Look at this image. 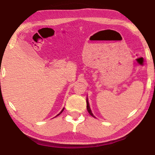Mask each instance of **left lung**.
Returning a JSON list of instances; mask_svg holds the SVG:
<instances>
[{"mask_svg":"<svg viewBox=\"0 0 155 155\" xmlns=\"http://www.w3.org/2000/svg\"><path fill=\"white\" fill-rule=\"evenodd\" d=\"M87 111L89 113V114L91 115V116H92L93 117H94V114H92L91 111V109H90V107H89V101H88L87 99Z\"/></svg>","mask_w":155,"mask_h":155,"instance_id":"8db88e82","label":"left lung"}]
</instances>
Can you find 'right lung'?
<instances>
[{"label": "right lung", "mask_w": 155, "mask_h": 155, "mask_svg": "<svg viewBox=\"0 0 155 155\" xmlns=\"http://www.w3.org/2000/svg\"><path fill=\"white\" fill-rule=\"evenodd\" d=\"M64 108L63 109H62V110H61V112H60L59 114H58L57 115V116H58V115H59V114H61V113H62V111H64Z\"/></svg>", "instance_id": "add662e5"}]
</instances>
